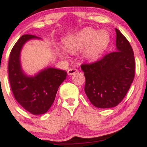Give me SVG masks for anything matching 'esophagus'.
Instances as JSON below:
<instances>
[{
	"instance_id": "esophagus-1",
	"label": "esophagus",
	"mask_w": 147,
	"mask_h": 147,
	"mask_svg": "<svg viewBox=\"0 0 147 147\" xmlns=\"http://www.w3.org/2000/svg\"><path fill=\"white\" fill-rule=\"evenodd\" d=\"M68 74L69 75H72L74 74L77 73V70L76 68H69L68 70Z\"/></svg>"
}]
</instances>
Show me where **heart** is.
<instances>
[{
	"label": "heart",
	"instance_id": "b5f03b06",
	"mask_svg": "<svg viewBox=\"0 0 147 147\" xmlns=\"http://www.w3.org/2000/svg\"><path fill=\"white\" fill-rule=\"evenodd\" d=\"M110 35L107 32H97L92 28H85L74 36L64 39L65 48L69 51L83 50L82 55L86 60L93 61L102 56L110 43Z\"/></svg>",
	"mask_w": 147,
	"mask_h": 147
}]
</instances>
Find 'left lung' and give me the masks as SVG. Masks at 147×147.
Returning <instances> with one entry per match:
<instances>
[{
    "label": "left lung",
    "instance_id": "obj_1",
    "mask_svg": "<svg viewBox=\"0 0 147 147\" xmlns=\"http://www.w3.org/2000/svg\"><path fill=\"white\" fill-rule=\"evenodd\" d=\"M116 51L90 64H82L84 90L92 105L100 109L117 106L124 98L135 77L133 49L126 37L116 29Z\"/></svg>",
    "mask_w": 147,
    "mask_h": 147
}]
</instances>
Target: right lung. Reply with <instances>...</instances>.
<instances>
[{"label": "right lung", "instance_id": "1", "mask_svg": "<svg viewBox=\"0 0 147 147\" xmlns=\"http://www.w3.org/2000/svg\"><path fill=\"white\" fill-rule=\"evenodd\" d=\"M33 38H41L24 34L15 43L9 55L8 73L11 91L18 104L30 113L41 115L51 107L67 72L49 67L34 76L27 75L22 69L20 56L25 43Z\"/></svg>", "mask_w": 147, "mask_h": 147}]
</instances>
